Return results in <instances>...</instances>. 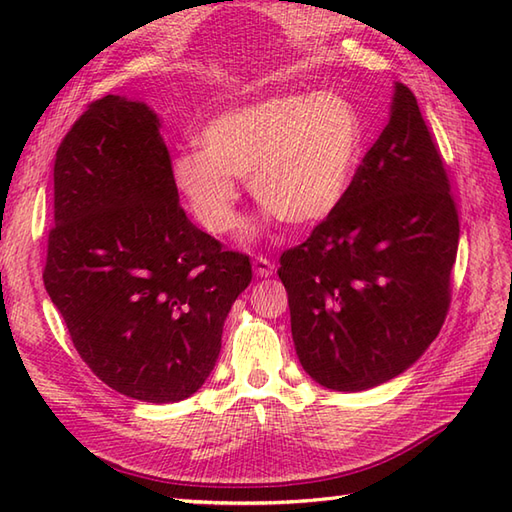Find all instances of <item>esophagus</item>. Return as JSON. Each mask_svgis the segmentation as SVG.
<instances>
[{
  "mask_svg": "<svg viewBox=\"0 0 512 512\" xmlns=\"http://www.w3.org/2000/svg\"><path fill=\"white\" fill-rule=\"evenodd\" d=\"M253 270H255L257 277H270L275 273V264L270 262V259L259 255V257L253 259Z\"/></svg>",
  "mask_w": 512,
  "mask_h": 512,
  "instance_id": "1",
  "label": "esophagus"
}]
</instances>
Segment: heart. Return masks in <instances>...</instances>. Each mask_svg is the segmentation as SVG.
I'll return each instance as SVG.
<instances>
[{
  "label": "heart",
  "instance_id": "b5f03b06",
  "mask_svg": "<svg viewBox=\"0 0 512 512\" xmlns=\"http://www.w3.org/2000/svg\"><path fill=\"white\" fill-rule=\"evenodd\" d=\"M198 140L202 151H180L171 176L204 231L224 235L233 228L235 180L248 182L268 217L310 228L328 220L350 193L365 123L339 92L279 94L217 114Z\"/></svg>",
  "mask_w": 512,
  "mask_h": 512
}]
</instances>
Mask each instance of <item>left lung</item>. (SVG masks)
Returning a JSON list of instances; mask_svg holds the SVG:
<instances>
[{
	"label": "left lung",
	"mask_w": 512,
	"mask_h": 512,
	"mask_svg": "<svg viewBox=\"0 0 512 512\" xmlns=\"http://www.w3.org/2000/svg\"><path fill=\"white\" fill-rule=\"evenodd\" d=\"M458 239L440 151L416 96L396 83L389 123L343 204L279 259L312 380L363 391L416 363L447 319Z\"/></svg>",
	"instance_id": "left-lung-1"
}]
</instances>
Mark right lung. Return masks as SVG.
Masks as SVG:
<instances>
[{"label":"right lung","instance_id":"add662e5","mask_svg":"<svg viewBox=\"0 0 512 512\" xmlns=\"http://www.w3.org/2000/svg\"><path fill=\"white\" fill-rule=\"evenodd\" d=\"M178 200L145 103L107 94L61 140L43 284L85 365L134 400L178 402L204 385L253 279L248 255L224 250Z\"/></svg>","mask_w":512,"mask_h":512}]
</instances>
